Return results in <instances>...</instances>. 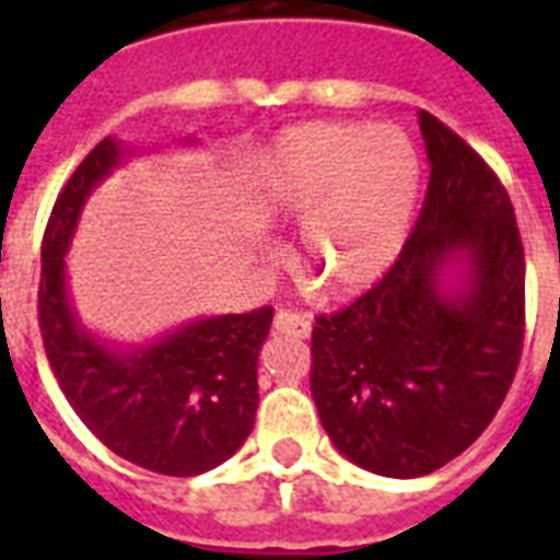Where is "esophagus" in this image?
<instances>
[{
	"mask_svg": "<svg viewBox=\"0 0 560 560\" xmlns=\"http://www.w3.org/2000/svg\"><path fill=\"white\" fill-rule=\"evenodd\" d=\"M272 331L307 340V337H311V319H307L305 314H296V311H279L276 319H272Z\"/></svg>",
	"mask_w": 560,
	"mask_h": 560,
	"instance_id": "esophagus-1",
	"label": "esophagus"
}]
</instances>
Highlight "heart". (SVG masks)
<instances>
[{
  "instance_id": "1",
  "label": "heart",
  "mask_w": 560,
  "mask_h": 560,
  "mask_svg": "<svg viewBox=\"0 0 560 560\" xmlns=\"http://www.w3.org/2000/svg\"><path fill=\"white\" fill-rule=\"evenodd\" d=\"M421 156L400 127L316 118L276 136L255 162L253 206L299 223V261L337 296L374 288L404 253Z\"/></svg>"
}]
</instances>
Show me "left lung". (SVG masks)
Instances as JSON below:
<instances>
[{
    "label": "left lung",
    "mask_w": 560,
    "mask_h": 560,
    "mask_svg": "<svg viewBox=\"0 0 560 560\" xmlns=\"http://www.w3.org/2000/svg\"><path fill=\"white\" fill-rule=\"evenodd\" d=\"M430 183L404 253L346 311L316 316L311 395L334 447L381 477L433 474L477 442L523 349L526 261L509 194L418 109Z\"/></svg>",
    "instance_id": "left-lung-1"
}]
</instances>
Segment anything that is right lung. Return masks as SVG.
Instances as JSON below:
<instances>
[{
	"label": "right lung",
	"mask_w": 560,
	"mask_h": 560,
	"mask_svg": "<svg viewBox=\"0 0 560 560\" xmlns=\"http://www.w3.org/2000/svg\"><path fill=\"white\" fill-rule=\"evenodd\" d=\"M130 148L107 136L57 197L39 270V331L48 363L81 421L121 459L165 477L218 468L253 433L258 354L272 307L202 316L151 342L118 346L81 323L66 279V253L81 211Z\"/></svg>",
	"instance_id": "obj_1"
}]
</instances>
